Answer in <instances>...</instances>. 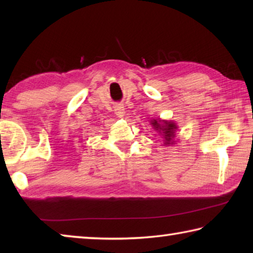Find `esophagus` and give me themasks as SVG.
Returning a JSON list of instances; mask_svg holds the SVG:
<instances>
[{
  "label": "esophagus",
  "mask_w": 253,
  "mask_h": 253,
  "mask_svg": "<svg viewBox=\"0 0 253 253\" xmlns=\"http://www.w3.org/2000/svg\"><path fill=\"white\" fill-rule=\"evenodd\" d=\"M114 111H115V114H116V116L119 117V118H122V117L125 116V109H124V107L122 105H116V106H115Z\"/></svg>",
  "instance_id": "34e87169"
}]
</instances>
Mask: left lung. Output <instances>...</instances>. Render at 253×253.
Instances as JSON below:
<instances>
[{
	"instance_id": "obj_1",
	"label": "left lung",
	"mask_w": 253,
	"mask_h": 253,
	"mask_svg": "<svg viewBox=\"0 0 253 253\" xmlns=\"http://www.w3.org/2000/svg\"><path fill=\"white\" fill-rule=\"evenodd\" d=\"M154 129L160 131V134L164 137L165 145H173L175 130H176V124L169 121H161V119H153L151 122Z\"/></svg>"
}]
</instances>
